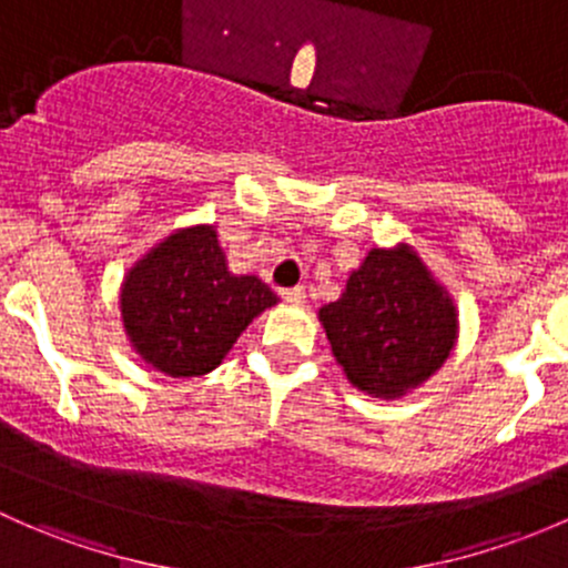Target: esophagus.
<instances>
[{"instance_id": "obj_1", "label": "esophagus", "mask_w": 568, "mask_h": 568, "mask_svg": "<svg viewBox=\"0 0 568 568\" xmlns=\"http://www.w3.org/2000/svg\"><path fill=\"white\" fill-rule=\"evenodd\" d=\"M280 296H283L288 304H304V300H307V294H304L302 285H296V288H283L280 291Z\"/></svg>"}]
</instances>
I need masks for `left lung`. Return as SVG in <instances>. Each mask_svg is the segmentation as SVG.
Masks as SVG:
<instances>
[{
	"mask_svg": "<svg viewBox=\"0 0 568 568\" xmlns=\"http://www.w3.org/2000/svg\"><path fill=\"white\" fill-rule=\"evenodd\" d=\"M321 321L351 384L375 397L427 381L457 337L455 304L405 247L373 250Z\"/></svg>",
	"mask_w": 568,
	"mask_h": 568,
	"instance_id": "left-lung-1",
	"label": "left lung"
}]
</instances>
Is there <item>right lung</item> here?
Listing matches in <instances>:
<instances>
[{"instance_id":"right-lung-1","label":"right lung","mask_w":568,"mask_h":568,"mask_svg":"<svg viewBox=\"0 0 568 568\" xmlns=\"http://www.w3.org/2000/svg\"><path fill=\"white\" fill-rule=\"evenodd\" d=\"M277 296L225 266L209 225L179 231L130 268L122 318L130 343L160 373L195 378L214 369L250 321Z\"/></svg>"}]
</instances>
